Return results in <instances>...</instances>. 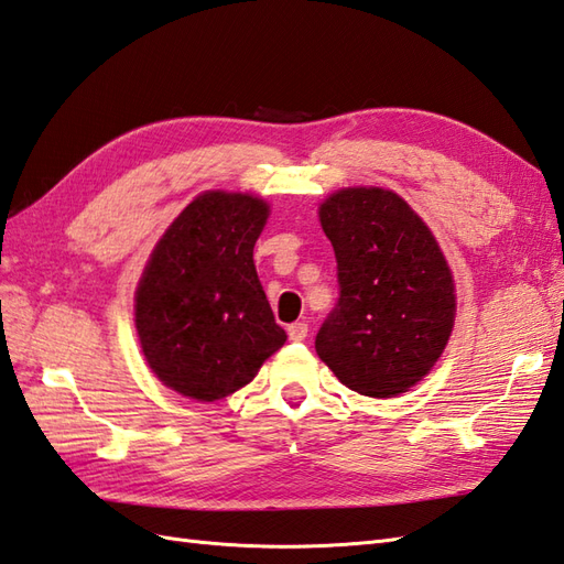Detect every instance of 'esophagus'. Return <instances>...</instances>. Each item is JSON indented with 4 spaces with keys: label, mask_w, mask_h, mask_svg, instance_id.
Returning a JSON list of instances; mask_svg holds the SVG:
<instances>
[{
    "label": "esophagus",
    "mask_w": 564,
    "mask_h": 564,
    "mask_svg": "<svg viewBox=\"0 0 564 564\" xmlns=\"http://www.w3.org/2000/svg\"><path fill=\"white\" fill-rule=\"evenodd\" d=\"M288 336H291V341H305L307 338V324L305 322H295L288 326Z\"/></svg>",
    "instance_id": "1"
}]
</instances>
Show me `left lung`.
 <instances>
[{"label":"left lung","instance_id":"left-lung-1","mask_svg":"<svg viewBox=\"0 0 564 564\" xmlns=\"http://www.w3.org/2000/svg\"><path fill=\"white\" fill-rule=\"evenodd\" d=\"M338 303L317 356L362 397L389 399L432 370L454 329V279L435 235L399 194L348 187L319 206Z\"/></svg>","mask_w":564,"mask_h":564}]
</instances>
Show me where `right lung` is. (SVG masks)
I'll use <instances>...</instances> for the list:
<instances>
[{
	"label": "right lung",
	"instance_id": "add662e5",
	"mask_svg": "<svg viewBox=\"0 0 564 564\" xmlns=\"http://www.w3.org/2000/svg\"><path fill=\"white\" fill-rule=\"evenodd\" d=\"M269 204L204 192L155 245L137 288L134 322L153 375L196 401L250 384L285 344L254 269Z\"/></svg>",
	"mask_w": 564,
	"mask_h": 564
}]
</instances>
